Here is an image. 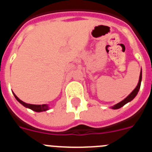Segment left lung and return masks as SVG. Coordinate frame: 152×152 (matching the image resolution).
Listing matches in <instances>:
<instances>
[{"mask_svg": "<svg viewBox=\"0 0 152 152\" xmlns=\"http://www.w3.org/2000/svg\"><path fill=\"white\" fill-rule=\"evenodd\" d=\"M141 81H142V70L140 71V79H139V82H138V84H137V86L135 88V89L134 90V91H132V92L131 93V94H129V95L128 96L126 97L124 100H123V101L117 103V104H115V105H113V107H112V108L118 109V108H120V107H123V105H125L126 103H128V102H129L132 101V100L133 99L135 96H136L137 94V93H138V91H139L140 88Z\"/></svg>", "mask_w": 152, "mask_h": 152, "instance_id": "left-lung-1", "label": "left lung"}]
</instances>
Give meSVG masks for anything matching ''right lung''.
Returning a JSON list of instances; mask_svg holds the SVG:
<instances>
[{"label":"right lung","instance_id":"right-lung-1","mask_svg":"<svg viewBox=\"0 0 152 152\" xmlns=\"http://www.w3.org/2000/svg\"><path fill=\"white\" fill-rule=\"evenodd\" d=\"M15 97L16 99L21 104H23L24 107H28V108H30L31 110H34V111L36 112H41V111H45V110H48V106L47 104H27V103L23 102V101H21L20 99H19L17 97V96L14 94Z\"/></svg>","mask_w":152,"mask_h":152}]
</instances>
